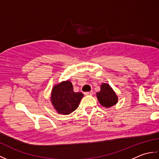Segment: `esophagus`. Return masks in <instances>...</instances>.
I'll return each mask as SVG.
<instances>
[{
  "label": "esophagus",
  "instance_id": "1",
  "mask_svg": "<svg viewBox=\"0 0 159 159\" xmlns=\"http://www.w3.org/2000/svg\"><path fill=\"white\" fill-rule=\"evenodd\" d=\"M84 94H85V95H86V96H90V95H92L93 94V92L92 91H91V92H85L84 93Z\"/></svg>",
  "mask_w": 159,
  "mask_h": 159
}]
</instances>
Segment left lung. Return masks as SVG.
<instances>
[{"instance_id":"obj_1","label":"left lung","mask_w":159,"mask_h":159,"mask_svg":"<svg viewBox=\"0 0 159 159\" xmlns=\"http://www.w3.org/2000/svg\"><path fill=\"white\" fill-rule=\"evenodd\" d=\"M98 100L102 107L110 108L117 103L118 97L109 84L102 83L100 85V91L96 93Z\"/></svg>"}]
</instances>
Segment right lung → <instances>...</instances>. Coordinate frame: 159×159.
I'll list each match as a JSON object with an SVG mask.
<instances>
[{
    "label": "right lung",
    "instance_id": "obj_1",
    "mask_svg": "<svg viewBox=\"0 0 159 159\" xmlns=\"http://www.w3.org/2000/svg\"><path fill=\"white\" fill-rule=\"evenodd\" d=\"M84 96L81 92H74L72 83L65 80L53 86L50 102L59 114L68 115L75 111Z\"/></svg>",
    "mask_w": 159,
    "mask_h": 159
}]
</instances>
